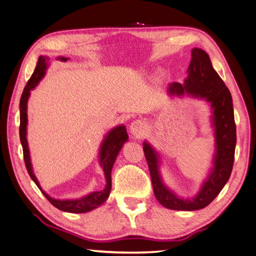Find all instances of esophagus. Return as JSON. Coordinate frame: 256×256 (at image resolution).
I'll use <instances>...</instances> for the list:
<instances>
[{
	"label": "esophagus",
	"instance_id": "esophagus-1",
	"mask_svg": "<svg viewBox=\"0 0 256 256\" xmlns=\"http://www.w3.org/2000/svg\"><path fill=\"white\" fill-rule=\"evenodd\" d=\"M130 132L136 138H140L146 132V124L142 120H134L130 124Z\"/></svg>",
	"mask_w": 256,
	"mask_h": 256
}]
</instances>
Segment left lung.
Masks as SVG:
<instances>
[{
    "mask_svg": "<svg viewBox=\"0 0 256 256\" xmlns=\"http://www.w3.org/2000/svg\"><path fill=\"white\" fill-rule=\"evenodd\" d=\"M184 84L168 86L170 96L204 99L210 104L212 127L214 128L215 154L213 167L202 184L200 192L192 198H182L166 186L160 175V159L150 144L144 142V152L150 172L154 194L164 207L175 210H197L210 205L223 190L233 170L236 146V126L233 100L230 90L212 66L207 53L194 48Z\"/></svg>",
    "mask_w": 256,
    "mask_h": 256,
    "instance_id": "1",
    "label": "left lung"
}]
</instances>
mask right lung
Segmentation results:
<instances>
[{
  "mask_svg": "<svg viewBox=\"0 0 256 256\" xmlns=\"http://www.w3.org/2000/svg\"><path fill=\"white\" fill-rule=\"evenodd\" d=\"M48 60L49 58L44 56H40L38 60V64L36 66V70L31 76L30 80L28 81L26 88L23 90V94L21 96L20 100V140L23 148V156H24V162H26V167L28 170V175L32 178V180L36 182V185L38 187V190L42 192V194L46 197V200L50 203L56 207L58 210L68 212V213H86L94 208H97L100 205H102L109 197L110 192H112V166L116 162L120 149L122 148V144L128 140L127 129L124 124H120L112 128L110 132L106 134L104 139L100 144L99 150V162L100 166L102 168L104 178H106V186L102 190L92 192L90 194L80 197V198L76 200H56L53 198L50 195L42 190L38 182V178L36 177L34 172H33L32 164H31V157H30V150H28V144L26 139V126H28V100L31 94V90H33L38 86V84L42 80L43 76L46 74V71L48 69ZM58 60L66 61L68 58L59 56Z\"/></svg>",
  "mask_w": 256,
  "mask_h": 256,
  "instance_id": "1",
  "label": "right lung"
}]
</instances>
